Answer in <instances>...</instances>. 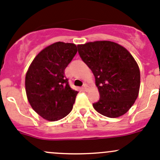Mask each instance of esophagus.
Returning a JSON list of instances; mask_svg holds the SVG:
<instances>
[{"label":"esophagus","mask_w":160,"mask_h":160,"mask_svg":"<svg viewBox=\"0 0 160 160\" xmlns=\"http://www.w3.org/2000/svg\"><path fill=\"white\" fill-rule=\"evenodd\" d=\"M83 89H84V90H86V91L88 90V84H86V83H84V84H83Z\"/></svg>","instance_id":"1"}]
</instances>
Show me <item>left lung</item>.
Here are the masks:
<instances>
[{"mask_svg": "<svg viewBox=\"0 0 160 160\" xmlns=\"http://www.w3.org/2000/svg\"><path fill=\"white\" fill-rule=\"evenodd\" d=\"M78 52L95 77L100 99L93 106L108 118L123 115L138 95L140 71L133 56L123 46L110 41L78 45Z\"/></svg>", "mask_w": 160, "mask_h": 160, "instance_id": "1", "label": "left lung"}]
</instances>
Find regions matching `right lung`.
Instances as JSON below:
<instances>
[{
    "instance_id": "add662e5",
    "label": "right lung",
    "mask_w": 160,
    "mask_h": 160,
    "mask_svg": "<svg viewBox=\"0 0 160 160\" xmlns=\"http://www.w3.org/2000/svg\"><path fill=\"white\" fill-rule=\"evenodd\" d=\"M77 52V46L72 43H53L35 56L27 71L28 102L46 120H60L72 111L78 91L70 88L64 70Z\"/></svg>"
}]
</instances>
